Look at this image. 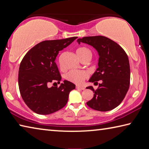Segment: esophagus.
Listing matches in <instances>:
<instances>
[{
    "label": "esophagus",
    "instance_id": "esophagus-1",
    "mask_svg": "<svg viewBox=\"0 0 149 149\" xmlns=\"http://www.w3.org/2000/svg\"><path fill=\"white\" fill-rule=\"evenodd\" d=\"M76 89H81V90H84L85 89V87H80V86H76Z\"/></svg>",
    "mask_w": 149,
    "mask_h": 149
}]
</instances>
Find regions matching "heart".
Returning a JSON list of instances; mask_svg holds the SVG:
<instances>
[{
    "mask_svg": "<svg viewBox=\"0 0 149 149\" xmlns=\"http://www.w3.org/2000/svg\"><path fill=\"white\" fill-rule=\"evenodd\" d=\"M77 54L82 61L84 60H90L92 56L91 51L85 47L78 48L77 50ZM87 77L88 74L85 71L72 70L65 75V79L77 85H81L84 84L85 79H87Z\"/></svg>",
    "mask_w": 149,
    "mask_h": 149,
    "instance_id": "1",
    "label": "heart"
}]
</instances>
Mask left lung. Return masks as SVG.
<instances>
[{
	"label": "left lung",
	"instance_id": "1",
	"mask_svg": "<svg viewBox=\"0 0 149 149\" xmlns=\"http://www.w3.org/2000/svg\"><path fill=\"white\" fill-rule=\"evenodd\" d=\"M97 50L99 55V68L89 80L98 85L97 90L92 86L87 89L93 91V99L87 102L95 110L106 112L117 107L124 99L130 87V67L129 59L122 47L104 36L85 37L77 39Z\"/></svg>",
	"mask_w": 149,
	"mask_h": 149
}]
</instances>
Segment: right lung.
Returning a JSON list of instances; mask_svg holds the SVG:
<instances>
[{
    "label": "right lung",
    "mask_w": 149,
    "mask_h": 149,
    "mask_svg": "<svg viewBox=\"0 0 149 149\" xmlns=\"http://www.w3.org/2000/svg\"><path fill=\"white\" fill-rule=\"evenodd\" d=\"M77 38L42 41L30 49L20 63V95L27 107L37 114H50L62 109L66 104L70 92L75 89V85L66 80L59 87H49V85L60 83L62 77L55 60L60 50Z\"/></svg>",
    "instance_id": "obj_1"
}]
</instances>
